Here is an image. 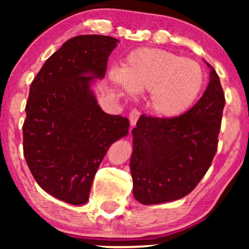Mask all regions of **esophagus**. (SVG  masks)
Masks as SVG:
<instances>
[{
	"mask_svg": "<svg viewBox=\"0 0 249 249\" xmlns=\"http://www.w3.org/2000/svg\"><path fill=\"white\" fill-rule=\"evenodd\" d=\"M139 115H141V113H139V111L136 110V108H134V110H131L130 113H129V121H130L131 127H134V125H136V122H137Z\"/></svg>",
	"mask_w": 249,
	"mask_h": 249,
	"instance_id": "obj_1",
	"label": "esophagus"
}]
</instances>
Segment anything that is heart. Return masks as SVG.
Returning a JSON list of instances; mask_svg holds the SVG:
<instances>
[{"label": "heart", "instance_id": "obj_1", "mask_svg": "<svg viewBox=\"0 0 249 249\" xmlns=\"http://www.w3.org/2000/svg\"><path fill=\"white\" fill-rule=\"evenodd\" d=\"M111 80L131 95L151 91L149 107L161 118H175L194 104L202 90L204 74L195 61L165 50L142 49L129 54L121 71Z\"/></svg>", "mask_w": 249, "mask_h": 249}]
</instances>
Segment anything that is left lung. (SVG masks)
Wrapping results in <instances>:
<instances>
[{"mask_svg": "<svg viewBox=\"0 0 249 249\" xmlns=\"http://www.w3.org/2000/svg\"><path fill=\"white\" fill-rule=\"evenodd\" d=\"M205 63L210 83L189 111L170 119L142 115L132 129V193L144 205L188 195L215 155L226 100L219 76Z\"/></svg>", "mask_w": 249, "mask_h": 249, "instance_id": "left-lung-1", "label": "left lung"}]
</instances>
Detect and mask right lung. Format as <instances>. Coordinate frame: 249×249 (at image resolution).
Instances as JSON below:
<instances>
[{
	"mask_svg": "<svg viewBox=\"0 0 249 249\" xmlns=\"http://www.w3.org/2000/svg\"><path fill=\"white\" fill-rule=\"evenodd\" d=\"M119 40L79 35L53 53L32 83L23 124V155L36 182L72 205L87 203L102 160L125 137L129 120L97 104L93 90L103 79Z\"/></svg>",
	"mask_w": 249,
	"mask_h": 249,
	"instance_id": "1",
	"label": "right lung"
}]
</instances>
